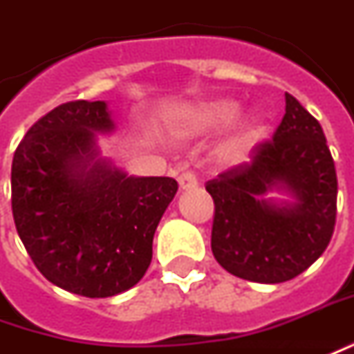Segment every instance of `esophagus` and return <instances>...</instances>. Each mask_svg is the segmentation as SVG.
I'll return each mask as SVG.
<instances>
[{"instance_id":"obj_1","label":"esophagus","mask_w":354,"mask_h":354,"mask_svg":"<svg viewBox=\"0 0 354 354\" xmlns=\"http://www.w3.org/2000/svg\"><path fill=\"white\" fill-rule=\"evenodd\" d=\"M178 185H180V189L185 192V189H194L197 187V178L192 172H182L180 176H178Z\"/></svg>"}]
</instances>
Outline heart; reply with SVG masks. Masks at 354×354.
Listing matches in <instances>:
<instances>
[{
	"mask_svg": "<svg viewBox=\"0 0 354 354\" xmlns=\"http://www.w3.org/2000/svg\"><path fill=\"white\" fill-rule=\"evenodd\" d=\"M239 117H241V105L237 101L214 97L172 113L169 117V126L176 136L197 138V136H209L224 130ZM266 136H268V124L261 115H247L240 118L226 134V138L216 145L212 153L214 162L226 169L241 167L266 142Z\"/></svg>",
	"mask_w": 354,
	"mask_h": 354,
	"instance_id": "b5f03b06",
	"label": "heart"
}]
</instances>
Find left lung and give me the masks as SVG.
Listing matches in <instances>:
<instances>
[{"label": "left lung", "mask_w": 354, "mask_h": 354, "mask_svg": "<svg viewBox=\"0 0 354 354\" xmlns=\"http://www.w3.org/2000/svg\"><path fill=\"white\" fill-rule=\"evenodd\" d=\"M207 192L214 201L212 254L237 278L291 280L332 239L337 211L332 153L320 122L289 93L272 142L249 162L211 180Z\"/></svg>", "instance_id": "1"}]
</instances>
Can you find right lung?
Returning <instances> with one entry per match:
<instances>
[{"mask_svg": "<svg viewBox=\"0 0 354 354\" xmlns=\"http://www.w3.org/2000/svg\"><path fill=\"white\" fill-rule=\"evenodd\" d=\"M107 101H71L19 143L11 203L21 241L57 288L113 297L149 268L153 236L178 192L167 176H134L101 155L115 132Z\"/></svg>", "mask_w": 354, "mask_h": 354, "instance_id": "obj_1", "label": "right lung"}]
</instances>
